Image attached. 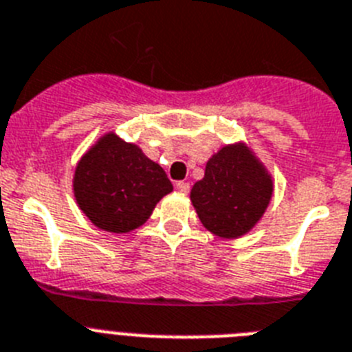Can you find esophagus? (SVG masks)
Segmentation results:
<instances>
[{"instance_id":"esophagus-1","label":"esophagus","mask_w":352,"mask_h":352,"mask_svg":"<svg viewBox=\"0 0 352 352\" xmlns=\"http://www.w3.org/2000/svg\"><path fill=\"white\" fill-rule=\"evenodd\" d=\"M175 188H177V190H179V191H181V193H190V188H191V186H190V182L179 181V182H177V184H175Z\"/></svg>"}]
</instances>
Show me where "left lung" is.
Segmentation results:
<instances>
[{
	"label": "left lung",
	"mask_w": 352,
	"mask_h": 352,
	"mask_svg": "<svg viewBox=\"0 0 352 352\" xmlns=\"http://www.w3.org/2000/svg\"><path fill=\"white\" fill-rule=\"evenodd\" d=\"M272 199V179L243 144L223 146L206 164L191 190L204 227L220 238L243 236L258 223Z\"/></svg>",
	"instance_id": "1"
}]
</instances>
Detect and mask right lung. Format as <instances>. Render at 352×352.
<instances>
[{"mask_svg": "<svg viewBox=\"0 0 352 352\" xmlns=\"http://www.w3.org/2000/svg\"><path fill=\"white\" fill-rule=\"evenodd\" d=\"M73 190L94 226L123 234L143 226L173 186L157 162L135 144L107 134L80 159Z\"/></svg>", "mask_w": 352, "mask_h": 352, "instance_id": "obj_1", "label": "right lung"}]
</instances>
